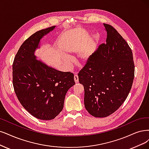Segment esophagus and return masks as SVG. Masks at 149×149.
<instances>
[{"instance_id":"34e87169","label":"esophagus","mask_w":149,"mask_h":149,"mask_svg":"<svg viewBox=\"0 0 149 149\" xmlns=\"http://www.w3.org/2000/svg\"><path fill=\"white\" fill-rule=\"evenodd\" d=\"M74 81H75L76 84L78 83V82H79V77H78V75H74Z\"/></svg>"}]
</instances>
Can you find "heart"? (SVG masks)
<instances>
[{"instance_id":"1","label":"heart","mask_w":149,"mask_h":149,"mask_svg":"<svg viewBox=\"0 0 149 149\" xmlns=\"http://www.w3.org/2000/svg\"><path fill=\"white\" fill-rule=\"evenodd\" d=\"M85 36L83 37L84 38ZM78 41H72L70 43H68L65 44V48L67 50L69 51L72 49L75 44L77 43ZM95 50V42L93 40H91L88 43L87 45L85 47V48L82 49L80 52V53L79 54V58L81 61L82 63H86L91 59V58L93 56V54H94ZM63 61L66 64H68L69 61V59L68 57H63Z\"/></svg>"}]
</instances>
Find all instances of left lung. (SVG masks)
Returning <instances> with one entry per match:
<instances>
[{
  "label": "left lung",
  "instance_id": "obj_1",
  "mask_svg": "<svg viewBox=\"0 0 149 149\" xmlns=\"http://www.w3.org/2000/svg\"><path fill=\"white\" fill-rule=\"evenodd\" d=\"M107 32L102 43L80 72L84 86V104L93 116L106 117L122 105L131 89L134 76L133 53L113 27L103 24Z\"/></svg>",
  "mask_w": 149,
  "mask_h": 149
}]
</instances>
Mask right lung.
Wrapping results in <instances>:
<instances>
[{
    "label": "right lung",
    "mask_w": 149,
    "mask_h": 149,
    "mask_svg": "<svg viewBox=\"0 0 149 149\" xmlns=\"http://www.w3.org/2000/svg\"><path fill=\"white\" fill-rule=\"evenodd\" d=\"M52 26L35 32L22 44L13 64V85L21 105L38 119H54L62 111L66 93L75 85L74 74L37 60L35 55L42 38Z\"/></svg>",
    "instance_id": "obj_1"
}]
</instances>
